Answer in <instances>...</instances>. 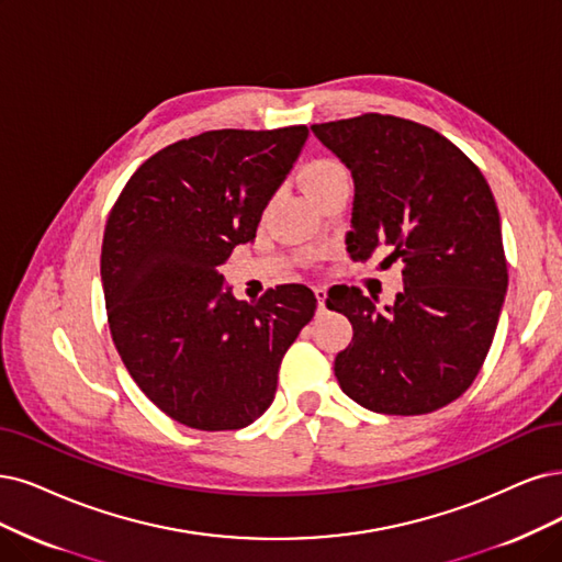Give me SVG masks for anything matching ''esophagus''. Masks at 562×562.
Segmentation results:
<instances>
[{
    "mask_svg": "<svg viewBox=\"0 0 562 562\" xmlns=\"http://www.w3.org/2000/svg\"><path fill=\"white\" fill-rule=\"evenodd\" d=\"M326 296H328L326 286H315V299H317V307L319 310H326Z\"/></svg>",
    "mask_w": 562,
    "mask_h": 562,
    "instance_id": "34e87169",
    "label": "esophagus"
}]
</instances>
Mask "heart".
<instances>
[{
  "label": "heart",
  "mask_w": 562,
  "mask_h": 562,
  "mask_svg": "<svg viewBox=\"0 0 562 562\" xmlns=\"http://www.w3.org/2000/svg\"><path fill=\"white\" fill-rule=\"evenodd\" d=\"M301 182L305 192L313 196L317 203L336 190L340 184H349V173L338 159L317 157L310 159L301 169Z\"/></svg>",
  "instance_id": "1"
}]
</instances>
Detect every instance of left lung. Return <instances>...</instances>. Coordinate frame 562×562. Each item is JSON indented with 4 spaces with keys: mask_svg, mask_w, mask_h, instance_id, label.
<instances>
[{
    "mask_svg": "<svg viewBox=\"0 0 562 562\" xmlns=\"http://www.w3.org/2000/svg\"><path fill=\"white\" fill-rule=\"evenodd\" d=\"M355 178L347 252L380 245L401 259L405 289L378 310L359 286H334L326 305L355 328L336 357L351 401L380 414H428L480 375L507 292L501 215L476 164L426 124L396 115L313 124Z\"/></svg>",
    "mask_w": 562,
    "mask_h": 562,
    "instance_id": "8db88e82",
    "label": "left lung"
}]
</instances>
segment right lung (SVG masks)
I'll use <instances>...</instances> for the list:
<instances>
[{"instance_id": "obj_1", "label": "right lung", "mask_w": 562, "mask_h": 562, "mask_svg": "<svg viewBox=\"0 0 562 562\" xmlns=\"http://www.w3.org/2000/svg\"><path fill=\"white\" fill-rule=\"evenodd\" d=\"M305 138V124L182 138L145 159L111 207L101 245L111 336L138 389L182 426L259 419L284 351L315 315L305 284L247 303L217 270L255 238Z\"/></svg>"}]
</instances>
